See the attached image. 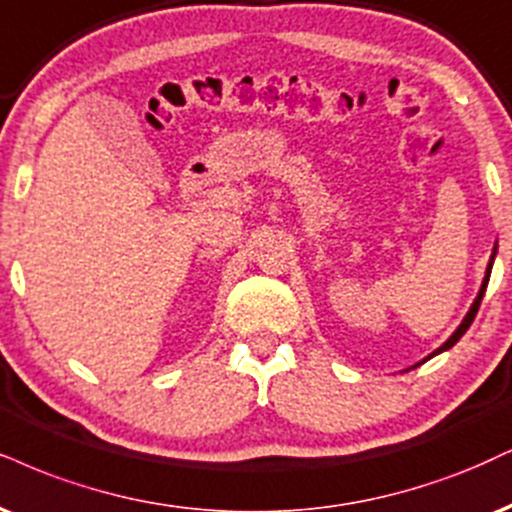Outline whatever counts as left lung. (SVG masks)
<instances>
[{"instance_id":"1","label":"left lung","mask_w":512,"mask_h":512,"mask_svg":"<svg viewBox=\"0 0 512 512\" xmlns=\"http://www.w3.org/2000/svg\"><path fill=\"white\" fill-rule=\"evenodd\" d=\"M496 250H498V245H494V250H491V260H489V264H486V272H484V281H482V286H479V293H477V298H474V303L470 305V310H467V315H465V319L463 322H460V326L458 329L453 331L451 334V338H448L446 343H443V346H439L434 350L432 355H427L424 357V360H429V357H434V355H439V353H443V350H451L455 343L460 341V338H463V334L467 329H470V324L474 322V317H477V310H479V305H482V298H484V291H486V286H489V276H491V267H494V260H496ZM422 360V362H424ZM422 362H417V365H422ZM417 365H412L410 369H415Z\"/></svg>"}]
</instances>
